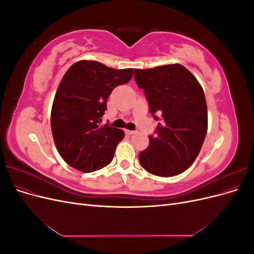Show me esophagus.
<instances>
[{
  "instance_id": "esophagus-1",
  "label": "esophagus",
  "mask_w": 254,
  "mask_h": 254,
  "mask_svg": "<svg viewBox=\"0 0 254 254\" xmlns=\"http://www.w3.org/2000/svg\"><path fill=\"white\" fill-rule=\"evenodd\" d=\"M125 132L127 133V134H129V135H131V134H133V133H135V131H133V130H125Z\"/></svg>"
}]
</instances>
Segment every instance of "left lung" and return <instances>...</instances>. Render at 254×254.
Listing matches in <instances>:
<instances>
[{
    "label": "left lung",
    "instance_id": "1",
    "mask_svg": "<svg viewBox=\"0 0 254 254\" xmlns=\"http://www.w3.org/2000/svg\"><path fill=\"white\" fill-rule=\"evenodd\" d=\"M149 111L159 123L156 135L139 155L144 170L159 177L187 171L200 152L207 130V108L202 87L179 64L134 70Z\"/></svg>",
    "mask_w": 254,
    "mask_h": 254
}]
</instances>
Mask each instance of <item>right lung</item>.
I'll return each instance as SVG.
<instances>
[{
  "instance_id": "obj_1",
  "label": "right lung",
  "mask_w": 254,
  "mask_h": 254,
  "mask_svg": "<svg viewBox=\"0 0 254 254\" xmlns=\"http://www.w3.org/2000/svg\"><path fill=\"white\" fill-rule=\"evenodd\" d=\"M133 68L115 70L93 60L70 66L54 98L51 127L56 148L65 162L83 173L108 165L125 133L102 125L112 90L131 79Z\"/></svg>"
}]
</instances>
